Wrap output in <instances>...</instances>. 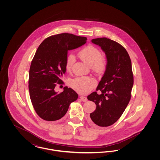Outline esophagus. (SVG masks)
Instances as JSON below:
<instances>
[{"label":"esophagus","instance_id":"obj_1","mask_svg":"<svg viewBox=\"0 0 160 160\" xmlns=\"http://www.w3.org/2000/svg\"><path fill=\"white\" fill-rule=\"evenodd\" d=\"M80 99H81V100H82V101H83V102H85V101H87V98L85 97H83V96H81V97H80Z\"/></svg>","mask_w":160,"mask_h":160}]
</instances>
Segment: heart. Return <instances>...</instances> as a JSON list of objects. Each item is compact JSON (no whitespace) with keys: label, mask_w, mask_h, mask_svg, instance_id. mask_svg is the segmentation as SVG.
<instances>
[{"label":"heart","mask_w":160,"mask_h":160,"mask_svg":"<svg viewBox=\"0 0 160 160\" xmlns=\"http://www.w3.org/2000/svg\"><path fill=\"white\" fill-rule=\"evenodd\" d=\"M78 56L82 61L92 66V69L97 72H102L106 67L105 59L101 56L99 50L92 45L84 47L79 52ZM75 62V58L72 54H69L67 57L65 68L69 71ZM95 80L91 77H78L71 81V86L77 92L85 94L91 91L96 86Z\"/></svg>","instance_id":"obj_1"}]
</instances>
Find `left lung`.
<instances>
[{
	"instance_id": "obj_1",
	"label": "left lung",
	"mask_w": 160,
	"mask_h": 160,
	"mask_svg": "<svg viewBox=\"0 0 160 160\" xmlns=\"http://www.w3.org/2000/svg\"><path fill=\"white\" fill-rule=\"evenodd\" d=\"M92 42L101 47L107 58L106 71L97 88L88 96L94 102L95 110L90 114L92 121L99 127H108L123 114L131 97L134 83L131 61L126 49L118 42L107 38Z\"/></svg>"
}]
</instances>
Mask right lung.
Here are the masks:
<instances>
[{
	"label": "right lung",
	"instance_id": "obj_1",
	"mask_svg": "<svg viewBox=\"0 0 160 160\" xmlns=\"http://www.w3.org/2000/svg\"><path fill=\"white\" fill-rule=\"evenodd\" d=\"M87 38L63 33L45 39L38 47L31 62L29 91L31 102L38 116L47 121L61 119L78 94L67 86L57 93L54 88L62 83L68 51L83 46Z\"/></svg>",
	"mask_w": 160,
	"mask_h": 160
}]
</instances>
